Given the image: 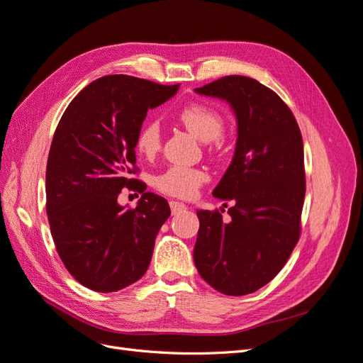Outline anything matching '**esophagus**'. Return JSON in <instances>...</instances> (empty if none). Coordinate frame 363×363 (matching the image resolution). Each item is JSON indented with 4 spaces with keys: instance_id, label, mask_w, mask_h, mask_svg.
I'll return each instance as SVG.
<instances>
[{
    "instance_id": "esophagus-1",
    "label": "esophagus",
    "mask_w": 363,
    "mask_h": 363,
    "mask_svg": "<svg viewBox=\"0 0 363 363\" xmlns=\"http://www.w3.org/2000/svg\"><path fill=\"white\" fill-rule=\"evenodd\" d=\"M169 207H171V212H172V215H175V213H180V212H183V211H186V204H183V203H179V201H169Z\"/></svg>"
}]
</instances>
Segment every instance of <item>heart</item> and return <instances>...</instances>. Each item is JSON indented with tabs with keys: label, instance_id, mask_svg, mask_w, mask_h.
<instances>
[{
	"label": "heart",
	"instance_id": "obj_1",
	"mask_svg": "<svg viewBox=\"0 0 363 363\" xmlns=\"http://www.w3.org/2000/svg\"><path fill=\"white\" fill-rule=\"evenodd\" d=\"M180 123L203 142L221 139L224 133V118L213 107L203 103L184 106L179 112ZM162 147V128L156 119H147L136 136V148L142 156H156ZM207 180V174L199 168L169 167L155 179L156 189L175 199H192Z\"/></svg>",
	"mask_w": 363,
	"mask_h": 363
}]
</instances>
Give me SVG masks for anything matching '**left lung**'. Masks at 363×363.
<instances>
[{
  "mask_svg": "<svg viewBox=\"0 0 363 363\" xmlns=\"http://www.w3.org/2000/svg\"><path fill=\"white\" fill-rule=\"evenodd\" d=\"M195 92L230 103L238 140L213 191L216 199L233 201L230 219L223 221L224 211H196L194 262L218 292L247 295L277 276L300 239L306 194L301 131L286 103L250 77L227 75Z\"/></svg>",
  "mask_w": 363,
  "mask_h": 363,
  "instance_id": "8db88e82",
  "label": "left lung"
}]
</instances>
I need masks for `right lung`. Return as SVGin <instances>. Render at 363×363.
Segmentation results:
<instances>
[{"label":"right lung","mask_w":363,"mask_h":363,"mask_svg":"<svg viewBox=\"0 0 363 363\" xmlns=\"http://www.w3.org/2000/svg\"><path fill=\"white\" fill-rule=\"evenodd\" d=\"M180 84L106 75L87 84L62 115L47 163V215L59 256L71 276L96 292H115L148 269L155 239L171 215L168 201L145 192L136 174V136L148 108ZM124 187L143 194L123 211Z\"/></svg>","instance_id":"1"}]
</instances>
